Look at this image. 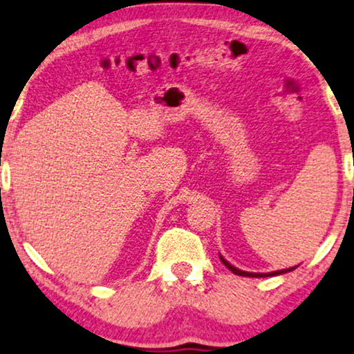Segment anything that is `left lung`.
Instances as JSON below:
<instances>
[{
	"label": "left lung",
	"mask_w": 354,
	"mask_h": 354,
	"mask_svg": "<svg viewBox=\"0 0 354 354\" xmlns=\"http://www.w3.org/2000/svg\"><path fill=\"white\" fill-rule=\"evenodd\" d=\"M220 259H221V263H223L226 268H228L231 272L233 274H236V276H243V277H270V276H279V274H286V272H290V270H294L295 268H289V269H282V270H274V272H266V274H263V272H246V270H241V269H238V268H234V266H231L228 261L225 259L223 256L220 254Z\"/></svg>",
	"instance_id": "left-lung-1"
}]
</instances>
